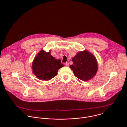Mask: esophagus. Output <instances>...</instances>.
I'll use <instances>...</instances> for the list:
<instances>
[{
	"label": "esophagus",
	"mask_w": 127,
	"mask_h": 127,
	"mask_svg": "<svg viewBox=\"0 0 127 127\" xmlns=\"http://www.w3.org/2000/svg\"><path fill=\"white\" fill-rule=\"evenodd\" d=\"M65 65H66V66H69V63H68V62L65 63Z\"/></svg>",
	"instance_id": "esophagus-1"
}]
</instances>
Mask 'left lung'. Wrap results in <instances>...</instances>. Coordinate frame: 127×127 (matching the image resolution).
Returning <instances> with one entry per match:
<instances>
[{"label":"left lung","instance_id":"left-lung-1","mask_svg":"<svg viewBox=\"0 0 127 127\" xmlns=\"http://www.w3.org/2000/svg\"><path fill=\"white\" fill-rule=\"evenodd\" d=\"M73 64L69 67L73 70L74 75L84 81L93 78L96 74L97 62L95 57L87 51L78 53L72 58Z\"/></svg>","mask_w":127,"mask_h":127}]
</instances>
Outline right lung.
I'll return each mask as SVG.
<instances>
[{"instance_id": "add662e5", "label": "right lung", "mask_w": 127, "mask_h": 127, "mask_svg": "<svg viewBox=\"0 0 127 127\" xmlns=\"http://www.w3.org/2000/svg\"><path fill=\"white\" fill-rule=\"evenodd\" d=\"M60 60L55 59L50 54L41 51L35 58L32 64L33 73L40 79L48 80L58 74V70L63 67Z\"/></svg>"}]
</instances>
